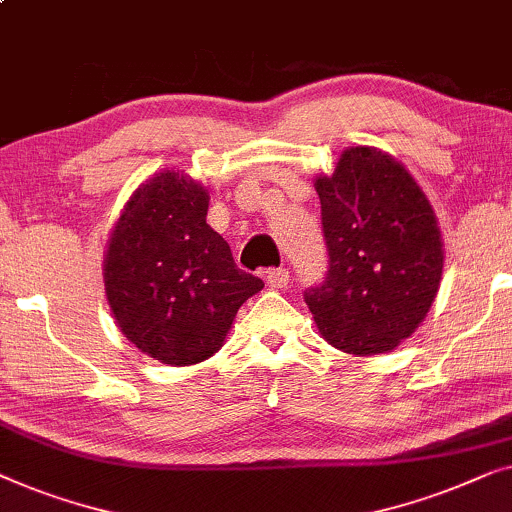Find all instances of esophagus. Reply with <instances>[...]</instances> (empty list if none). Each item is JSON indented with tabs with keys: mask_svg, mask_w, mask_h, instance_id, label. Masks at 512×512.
<instances>
[{
	"mask_svg": "<svg viewBox=\"0 0 512 512\" xmlns=\"http://www.w3.org/2000/svg\"><path fill=\"white\" fill-rule=\"evenodd\" d=\"M290 283V271L287 269H271L266 273V285L271 287V290H283Z\"/></svg>",
	"mask_w": 512,
	"mask_h": 512,
	"instance_id": "esophagus-1",
	"label": "esophagus"
}]
</instances>
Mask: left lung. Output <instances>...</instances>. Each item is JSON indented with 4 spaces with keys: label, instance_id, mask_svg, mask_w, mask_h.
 Returning <instances> with one entry per match:
<instances>
[{
    "label": "left lung",
    "instance_id": "8db88e82",
    "mask_svg": "<svg viewBox=\"0 0 512 512\" xmlns=\"http://www.w3.org/2000/svg\"><path fill=\"white\" fill-rule=\"evenodd\" d=\"M329 273L306 292L320 336L357 357L399 348L427 318L443 276V236L427 194L399 160L371 146L315 176Z\"/></svg>",
    "mask_w": 512,
    "mask_h": 512
}]
</instances>
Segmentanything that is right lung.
<instances>
[{"mask_svg":"<svg viewBox=\"0 0 512 512\" xmlns=\"http://www.w3.org/2000/svg\"><path fill=\"white\" fill-rule=\"evenodd\" d=\"M208 190L164 169L136 187L104 253L106 301L143 355L169 366L213 357L264 283L236 269L227 241L206 222Z\"/></svg>","mask_w":512,"mask_h":512,"instance_id":"add662e5","label":"right lung"}]
</instances>
